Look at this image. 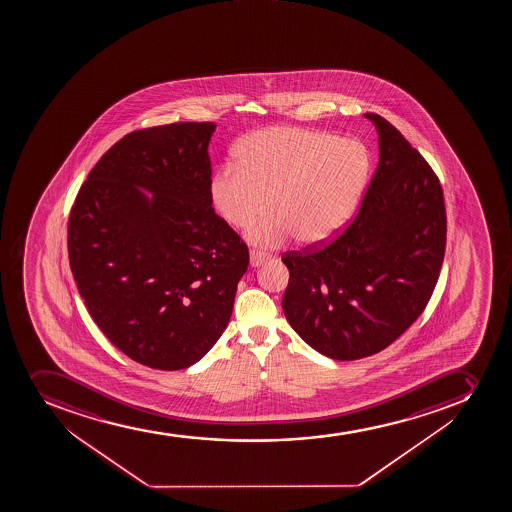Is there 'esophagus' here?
<instances>
[{
  "instance_id": "1",
  "label": "esophagus",
  "mask_w": 512,
  "mask_h": 512,
  "mask_svg": "<svg viewBox=\"0 0 512 512\" xmlns=\"http://www.w3.org/2000/svg\"><path fill=\"white\" fill-rule=\"evenodd\" d=\"M267 259H269V255L262 252V250H255V248L250 250V265H252V267H259V265L264 264Z\"/></svg>"
}]
</instances>
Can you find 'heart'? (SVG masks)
Here are the masks:
<instances>
[{
  "label": "heart",
  "mask_w": 512,
  "mask_h": 512,
  "mask_svg": "<svg viewBox=\"0 0 512 512\" xmlns=\"http://www.w3.org/2000/svg\"><path fill=\"white\" fill-rule=\"evenodd\" d=\"M364 143L309 128L274 127L252 133L237 150V165L220 168L210 197L225 222L245 228L250 242L279 247L297 237L319 245L334 237L359 203L370 175Z\"/></svg>",
  "instance_id": "b5f03b06"
}]
</instances>
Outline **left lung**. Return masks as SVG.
I'll return each mask as SVG.
<instances>
[{"label":"left lung","instance_id":"8db88e82","mask_svg":"<svg viewBox=\"0 0 512 512\" xmlns=\"http://www.w3.org/2000/svg\"><path fill=\"white\" fill-rule=\"evenodd\" d=\"M379 133V165L349 225L320 247L285 252L282 309L320 354L357 360L404 334L429 304L446 252L441 182L402 133L365 113Z\"/></svg>","mask_w":512,"mask_h":512}]
</instances>
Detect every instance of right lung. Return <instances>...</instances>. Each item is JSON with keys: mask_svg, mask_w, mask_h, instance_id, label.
Listing matches in <instances>:
<instances>
[{"mask_svg": "<svg viewBox=\"0 0 512 512\" xmlns=\"http://www.w3.org/2000/svg\"><path fill=\"white\" fill-rule=\"evenodd\" d=\"M215 128L128 133L88 173L68 218V259L88 312L152 369H187L212 349L248 267L247 245L212 207Z\"/></svg>", "mask_w": 512, "mask_h": 512, "instance_id": "right-lung-1", "label": "right lung"}]
</instances>
